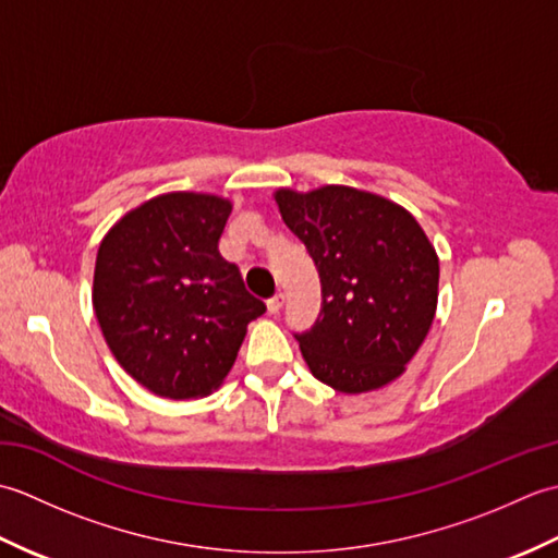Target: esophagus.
Returning a JSON list of instances; mask_svg holds the SVG:
<instances>
[{"instance_id":"1","label":"esophagus","mask_w":558,"mask_h":558,"mask_svg":"<svg viewBox=\"0 0 558 558\" xmlns=\"http://www.w3.org/2000/svg\"><path fill=\"white\" fill-rule=\"evenodd\" d=\"M282 304H286V294L278 292L276 298L268 300V312H270V314H278V312L282 310Z\"/></svg>"}]
</instances>
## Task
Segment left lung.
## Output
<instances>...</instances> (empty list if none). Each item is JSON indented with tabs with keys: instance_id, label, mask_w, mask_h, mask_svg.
Here are the masks:
<instances>
[{
	"instance_id": "1",
	"label": "left lung",
	"mask_w": 558,
	"mask_h": 558,
	"mask_svg": "<svg viewBox=\"0 0 558 558\" xmlns=\"http://www.w3.org/2000/svg\"><path fill=\"white\" fill-rule=\"evenodd\" d=\"M272 198L322 278V314L298 336L310 372L348 396L393 384L438 302V256L422 225L396 201L342 184L280 186Z\"/></svg>"
}]
</instances>
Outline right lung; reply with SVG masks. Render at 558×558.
<instances>
[{"mask_svg":"<svg viewBox=\"0 0 558 558\" xmlns=\"http://www.w3.org/2000/svg\"><path fill=\"white\" fill-rule=\"evenodd\" d=\"M232 201L153 196L102 236L93 310L114 360L150 393L206 398L220 388L246 326L266 312L218 252Z\"/></svg>","mask_w":558,"mask_h":558,"instance_id":"right-lung-1","label":"right lung"}]
</instances>
